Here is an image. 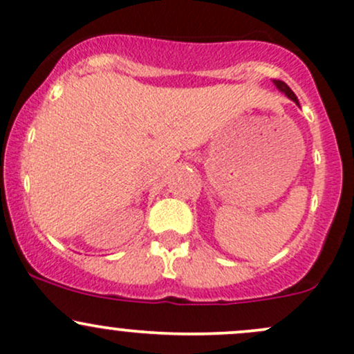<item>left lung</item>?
Returning a JSON list of instances; mask_svg holds the SVG:
<instances>
[{
    "label": "left lung",
    "mask_w": 354,
    "mask_h": 354,
    "mask_svg": "<svg viewBox=\"0 0 354 354\" xmlns=\"http://www.w3.org/2000/svg\"><path fill=\"white\" fill-rule=\"evenodd\" d=\"M273 83H274V86H277L278 89H280L281 93H285V95L288 96L290 100H293V102H295L297 105H299V100H297L295 93H293L292 89H290L288 86H286V83H283V81H280V80H273Z\"/></svg>",
    "instance_id": "1"
}]
</instances>
